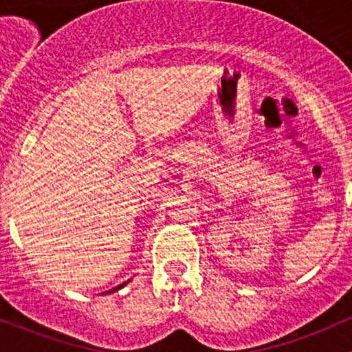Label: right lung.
<instances>
[{
  "instance_id": "add662e5",
  "label": "right lung",
  "mask_w": 352,
  "mask_h": 352,
  "mask_svg": "<svg viewBox=\"0 0 352 352\" xmlns=\"http://www.w3.org/2000/svg\"><path fill=\"white\" fill-rule=\"evenodd\" d=\"M127 283L129 281H126V283H122V285H119V286H116V287H112V289H109V291H105V293H102V294H109V293H116V291H119L120 287H124L127 285Z\"/></svg>"
}]
</instances>
